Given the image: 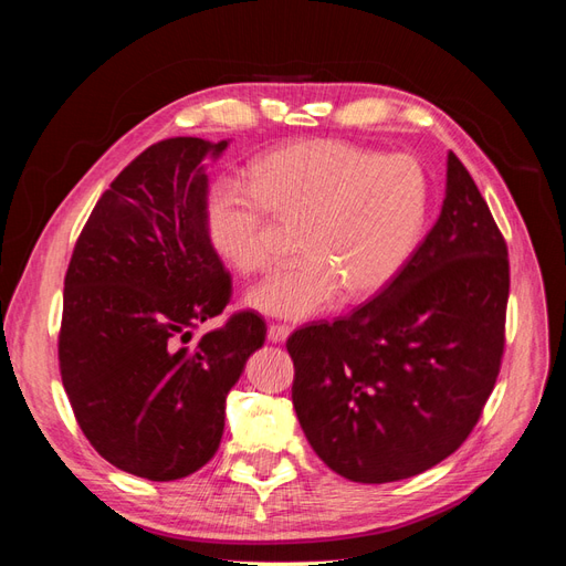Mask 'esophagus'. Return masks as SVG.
I'll list each match as a JSON object with an SVG mask.
<instances>
[{"mask_svg":"<svg viewBox=\"0 0 566 566\" xmlns=\"http://www.w3.org/2000/svg\"><path fill=\"white\" fill-rule=\"evenodd\" d=\"M287 335H290V328L281 323H271L266 331V337H269V342H273V345H281V342L287 339Z\"/></svg>","mask_w":566,"mask_h":566,"instance_id":"1","label":"esophagus"}]
</instances>
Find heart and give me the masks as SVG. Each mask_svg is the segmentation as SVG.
I'll list each match as a JSON object with an SVG mask.
<instances>
[{
  "instance_id": "obj_1",
  "label": "heart",
  "mask_w": 566,
  "mask_h": 566,
  "mask_svg": "<svg viewBox=\"0 0 566 566\" xmlns=\"http://www.w3.org/2000/svg\"><path fill=\"white\" fill-rule=\"evenodd\" d=\"M430 188L410 156L314 139L269 153L252 184L221 181L208 200L212 243L243 273L281 260V228L300 229L302 260L250 293L269 316L310 318L339 297L378 293L413 254Z\"/></svg>"
}]
</instances>
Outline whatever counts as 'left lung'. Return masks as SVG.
I'll return each instance as SVG.
<instances>
[{
    "label": "left lung",
    "instance_id": "8db88e82",
    "mask_svg": "<svg viewBox=\"0 0 566 566\" xmlns=\"http://www.w3.org/2000/svg\"><path fill=\"white\" fill-rule=\"evenodd\" d=\"M507 245L455 153L424 241L370 302L287 337L306 441L358 484L416 476L470 437L505 349Z\"/></svg>",
    "mask_w": 566,
    "mask_h": 566
}]
</instances>
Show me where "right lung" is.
<instances>
[{
  "instance_id": "add662e5",
  "label": "right lung",
  "mask_w": 566,
  "mask_h": 566,
  "mask_svg": "<svg viewBox=\"0 0 566 566\" xmlns=\"http://www.w3.org/2000/svg\"><path fill=\"white\" fill-rule=\"evenodd\" d=\"M229 142L148 146L98 198L65 271L61 380L80 430L111 465L150 482L200 470L224 434L227 394L266 323L231 314L208 229V167Z\"/></svg>"
}]
</instances>
